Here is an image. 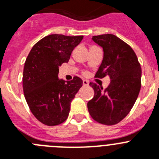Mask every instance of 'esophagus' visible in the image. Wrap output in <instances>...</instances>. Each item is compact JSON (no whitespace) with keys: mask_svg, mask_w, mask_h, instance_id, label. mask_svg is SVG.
I'll list each match as a JSON object with an SVG mask.
<instances>
[{"mask_svg":"<svg viewBox=\"0 0 159 159\" xmlns=\"http://www.w3.org/2000/svg\"><path fill=\"white\" fill-rule=\"evenodd\" d=\"M82 83H83V86H89V82L87 80H83Z\"/></svg>","mask_w":159,"mask_h":159,"instance_id":"1","label":"esophagus"}]
</instances>
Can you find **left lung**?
I'll use <instances>...</instances> for the list:
<instances>
[{
	"mask_svg": "<svg viewBox=\"0 0 159 159\" xmlns=\"http://www.w3.org/2000/svg\"><path fill=\"white\" fill-rule=\"evenodd\" d=\"M92 40L103 50V59L95 77L108 75L111 82L106 90L96 84H90L94 96L88 102V111L97 122L116 125L129 114L138 97L141 65L131 47L114 34L93 36Z\"/></svg>",
	"mask_w": 159,
	"mask_h": 159,
	"instance_id": "1",
	"label": "left lung"
}]
</instances>
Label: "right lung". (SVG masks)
<instances>
[{
  "mask_svg": "<svg viewBox=\"0 0 159 159\" xmlns=\"http://www.w3.org/2000/svg\"><path fill=\"white\" fill-rule=\"evenodd\" d=\"M83 36L50 34L33 46L25 62L22 86L25 98L38 120L48 126L65 122L70 105L82 80L59 79V66L68 63L71 53Z\"/></svg>",
  "mask_w": 159,
  "mask_h": 159,
  "instance_id": "right-lung-1",
  "label": "right lung"
}]
</instances>
